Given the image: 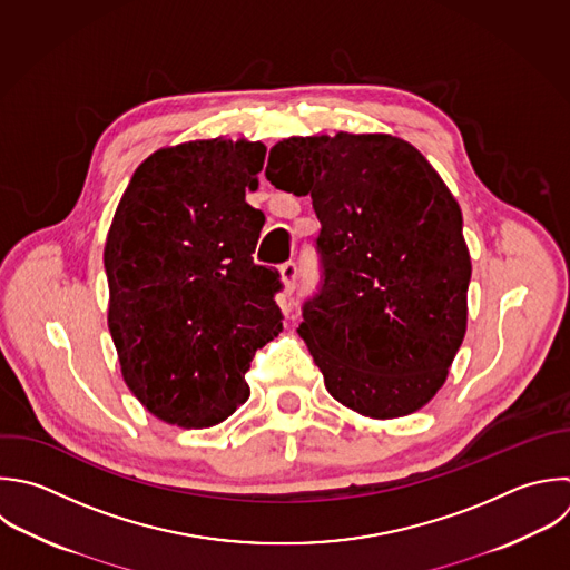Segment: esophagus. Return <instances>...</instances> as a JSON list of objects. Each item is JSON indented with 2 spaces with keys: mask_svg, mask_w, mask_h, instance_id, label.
<instances>
[{
  "mask_svg": "<svg viewBox=\"0 0 570 570\" xmlns=\"http://www.w3.org/2000/svg\"><path fill=\"white\" fill-rule=\"evenodd\" d=\"M278 272H281V281H283V285H285V292L292 294V292L296 289V278H298V267H296V263L287 261V263L281 265Z\"/></svg>",
  "mask_w": 570,
  "mask_h": 570,
  "instance_id": "obj_1",
  "label": "esophagus"
}]
</instances>
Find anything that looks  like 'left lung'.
Here are the masks:
<instances>
[{
    "label": "left lung",
    "instance_id": "1",
    "mask_svg": "<svg viewBox=\"0 0 570 570\" xmlns=\"http://www.w3.org/2000/svg\"><path fill=\"white\" fill-rule=\"evenodd\" d=\"M265 176L312 196L321 220V285L298 334L327 392L372 419L416 412L465 334L472 267L450 189L410 142L383 134L281 140Z\"/></svg>",
    "mask_w": 570,
    "mask_h": 570
}]
</instances>
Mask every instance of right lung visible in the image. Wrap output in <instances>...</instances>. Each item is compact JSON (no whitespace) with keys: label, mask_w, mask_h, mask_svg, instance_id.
I'll list each match as a JSON object with an SVG mask.
<instances>
[{"label":"right lung","mask_w":570,"mask_h":570,"mask_svg":"<svg viewBox=\"0 0 570 570\" xmlns=\"http://www.w3.org/2000/svg\"><path fill=\"white\" fill-rule=\"evenodd\" d=\"M265 145L198 140L134 174L109 229V330L122 376L158 419L225 421L249 396L245 372L283 330L278 269L256 265L265 225L245 200Z\"/></svg>","instance_id":"right-lung-1"}]
</instances>
